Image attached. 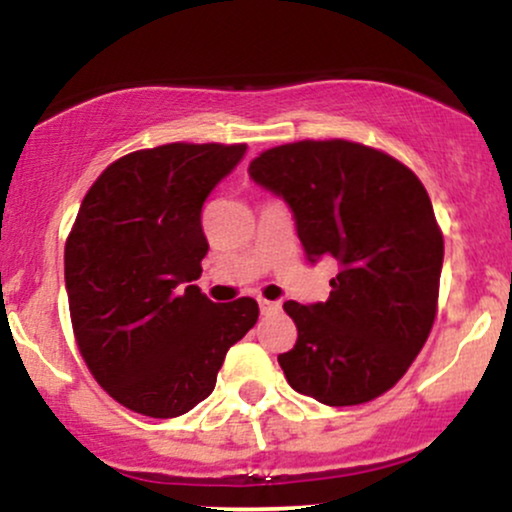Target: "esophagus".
Here are the masks:
<instances>
[{
    "label": "esophagus",
    "mask_w": 512,
    "mask_h": 512,
    "mask_svg": "<svg viewBox=\"0 0 512 512\" xmlns=\"http://www.w3.org/2000/svg\"><path fill=\"white\" fill-rule=\"evenodd\" d=\"M260 310H262V315H276L281 310V305L274 301H260Z\"/></svg>",
    "instance_id": "1"
}]
</instances>
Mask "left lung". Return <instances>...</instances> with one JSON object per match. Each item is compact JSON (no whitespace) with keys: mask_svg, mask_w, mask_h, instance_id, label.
<instances>
[{"mask_svg":"<svg viewBox=\"0 0 512 512\" xmlns=\"http://www.w3.org/2000/svg\"><path fill=\"white\" fill-rule=\"evenodd\" d=\"M248 173L286 199L310 262H339L325 303H284L298 330L279 354L286 380L327 407L380 397L424 349L438 313L443 233L426 187L402 161L346 139L274 146Z\"/></svg>","mask_w":512,"mask_h":512,"instance_id":"obj_1","label":"left lung"}]
</instances>
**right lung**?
<instances>
[{
    "mask_svg": "<svg viewBox=\"0 0 512 512\" xmlns=\"http://www.w3.org/2000/svg\"><path fill=\"white\" fill-rule=\"evenodd\" d=\"M245 144H163L117 158L81 202L64 245L74 339L122 407L173 419L211 395L255 298L211 303L190 281L209 243L202 207Z\"/></svg>",
    "mask_w": 512,
    "mask_h": 512,
    "instance_id": "right-lung-1",
    "label": "right lung"
}]
</instances>
